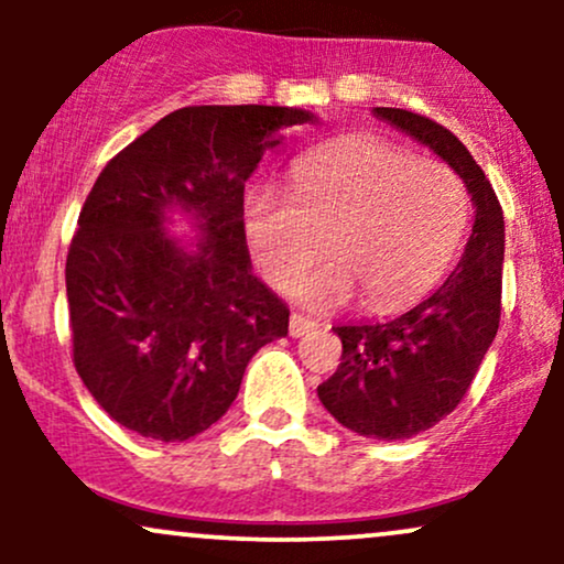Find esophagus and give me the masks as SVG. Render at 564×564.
Here are the masks:
<instances>
[{"instance_id": "34e87169", "label": "esophagus", "mask_w": 564, "mask_h": 564, "mask_svg": "<svg viewBox=\"0 0 564 564\" xmlns=\"http://www.w3.org/2000/svg\"><path fill=\"white\" fill-rule=\"evenodd\" d=\"M313 328H318V323L304 318V315H300V313H294L289 318V334L294 336V339H300V336L310 334V332H313Z\"/></svg>"}]
</instances>
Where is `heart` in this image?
I'll list each match as a JSON object with an SVG mask.
<instances>
[{
    "label": "heart",
    "mask_w": 564,
    "mask_h": 564,
    "mask_svg": "<svg viewBox=\"0 0 564 564\" xmlns=\"http://www.w3.org/2000/svg\"><path fill=\"white\" fill-rule=\"evenodd\" d=\"M469 225V193L456 172L384 140L358 138L294 166V196L254 187L246 241L268 281L289 291L326 249L334 260L294 289L313 310L364 291L366 307L416 300L448 270Z\"/></svg>",
    "instance_id": "heart-1"
}]
</instances>
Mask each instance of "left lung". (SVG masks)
<instances>
[{
	"label": "left lung",
	"instance_id": "obj_1",
	"mask_svg": "<svg viewBox=\"0 0 564 564\" xmlns=\"http://www.w3.org/2000/svg\"><path fill=\"white\" fill-rule=\"evenodd\" d=\"M373 116L426 145L467 185L471 236L456 270L405 313L336 326L341 364L318 387L323 408L347 430L408 440L462 403L501 318L503 212L464 142L426 116L373 108Z\"/></svg>",
	"mask_w": 564,
	"mask_h": 564
}]
</instances>
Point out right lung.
I'll list each match as a JSON object with an SVG mask.
<instances>
[{"instance_id":"obj_1","label":"right lung","mask_w":564,"mask_h":564,"mask_svg":"<svg viewBox=\"0 0 564 564\" xmlns=\"http://www.w3.org/2000/svg\"><path fill=\"white\" fill-rule=\"evenodd\" d=\"M283 106L180 108L129 142L89 191L66 260L74 366L127 430L183 443L232 405L249 360L289 334V307L251 270L243 185ZM185 216L196 239L169 232Z\"/></svg>"}]
</instances>
